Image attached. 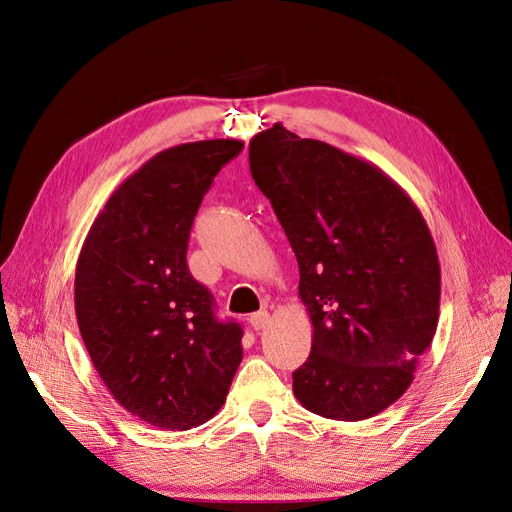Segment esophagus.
<instances>
[{
  "label": "esophagus",
  "mask_w": 512,
  "mask_h": 512,
  "mask_svg": "<svg viewBox=\"0 0 512 512\" xmlns=\"http://www.w3.org/2000/svg\"><path fill=\"white\" fill-rule=\"evenodd\" d=\"M269 320H271V316H269V312H265V309H260V312H256V314L250 316V324L254 327V331L265 329L267 324H269Z\"/></svg>",
  "instance_id": "1"
}]
</instances>
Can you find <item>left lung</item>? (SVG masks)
<instances>
[{
  "label": "left lung",
  "mask_w": 512,
  "mask_h": 512,
  "mask_svg": "<svg viewBox=\"0 0 512 512\" xmlns=\"http://www.w3.org/2000/svg\"><path fill=\"white\" fill-rule=\"evenodd\" d=\"M250 170L297 256L314 324L294 397L335 421L380 414L438 329L440 262L423 213L376 164L282 123L252 138Z\"/></svg>",
  "instance_id": "8db88e82"
}]
</instances>
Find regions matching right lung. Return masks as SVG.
<instances>
[{
  "label": "right lung",
  "mask_w": 512,
  "mask_h": 512,
  "mask_svg": "<svg viewBox=\"0 0 512 512\" xmlns=\"http://www.w3.org/2000/svg\"><path fill=\"white\" fill-rule=\"evenodd\" d=\"M241 149L215 138L160 151L106 200L76 262L91 363L121 408L158 429L207 423L241 363V327L215 318L213 294L185 260L203 196Z\"/></svg>",
  "instance_id": "right-lung-1"
}]
</instances>
